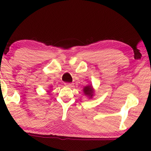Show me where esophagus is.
Wrapping results in <instances>:
<instances>
[{
	"label": "esophagus",
	"instance_id": "esophagus-1",
	"mask_svg": "<svg viewBox=\"0 0 151 151\" xmlns=\"http://www.w3.org/2000/svg\"><path fill=\"white\" fill-rule=\"evenodd\" d=\"M65 85L67 87H71L73 85L72 83H65Z\"/></svg>",
	"mask_w": 151,
	"mask_h": 151
}]
</instances>
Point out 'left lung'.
Listing matches in <instances>:
<instances>
[{
	"mask_svg": "<svg viewBox=\"0 0 151 151\" xmlns=\"http://www.w3.org/2000/svg\"><path fill=\"white\" fill-rule=\"evenodd\" d=\"M83 92L86 96L89 97H92L93 96V87L91 85H88V86H85L83 88Z\"/></svg>",
	"mask_w": 151,
	"mask_h": 151,
	"instance_id": "1",
	"label": "left lung"
}]
</instances>
